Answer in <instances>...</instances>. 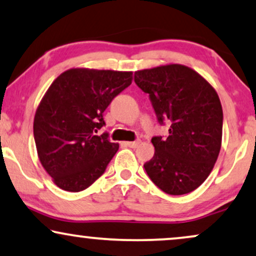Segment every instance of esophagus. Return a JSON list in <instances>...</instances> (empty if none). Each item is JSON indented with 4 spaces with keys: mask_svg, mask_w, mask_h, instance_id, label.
I'll use <instances>...</instances> for the list:
<instances>
[{
    "mask_svg": "<svg viewBox=\"0 0 256 256\" xmlns=\"http://www.w3.org/2000/svg\"><path fill=\"white\" fill-rule=\"evenodd\" d=\"M139 143H140V142H139V140H134V142H126L125 145H126V146H128V148H137V146H138Z\"/></svg>",
    "mask_w": 256,
    "mask_h": 256,
    "instance_id": "obj_1",
    "label": "esophagus"
}]
</instances>
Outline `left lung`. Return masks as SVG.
Returning <instances> with one entry per match:
<instances>
[{
	"label": "left lung",
	"mask_w": 256,
	"mask_h": 256,
	"mask_svg": "<svg viewBox=\"0 0 256 256\" xmlns=\"http://www.w3.org/2000/svg\"><path fill=\"white\" fill-rule=\"evenodd\" d=\"M134 82L148 93L160 125L169 136L152 137L148 176L169 195L192 192L212 172L222 142L223 112L212 86L183 64L137 70Z\"/></svg>",
	"instance_id": "1"
}]
</instances>
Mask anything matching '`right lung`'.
Segmentation results:
<instances>
[{
  "label": "right lung",
  "instance_id": "right-lung-1",
  "mask_svg": "<svg viewBox=\"0 0 256 256\" xmlns=\"http://www.w3.org/2000/svg\"><path fill=\"white\" fill-rule=\"evenodd\" d=\"M132 82V72L72 68L54 80L34 118V139L42 166L66 192L85 190L105 172L119 145L102 113Z\"/></svg>",
  "mask_w": 256,
  "mask_h": 256
}]
</instances>
